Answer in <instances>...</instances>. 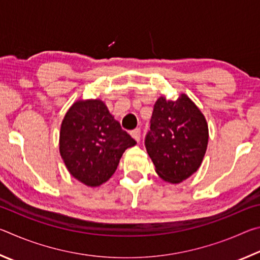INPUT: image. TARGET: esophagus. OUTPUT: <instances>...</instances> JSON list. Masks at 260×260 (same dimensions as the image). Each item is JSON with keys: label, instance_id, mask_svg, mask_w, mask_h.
Listing matches in <instances>:
<instances>
[{"label": "esophagus", "instance_id": "obj_1", "mask_svg": "<svg viewBox=\"0 0 260 260\" xmlns=\"http://www.w3.org/2000/svg\"><path fill=\"white\" fill-rule=\"evenodd\" d=\"M131 135H132V138H133L136 141V142H139L140 138H141V131H140V128H136L134 131H132L131 132Z\"/></svg>", "mask_w": 260, "mask_h": 260}]
</instances>
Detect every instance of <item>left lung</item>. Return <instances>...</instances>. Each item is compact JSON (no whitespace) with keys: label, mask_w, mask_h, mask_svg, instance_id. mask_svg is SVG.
<instances>
[{"label":"left lung","mask_w":260,"mask_h":260,"mask_svg":"<svg viewBox=\"0 0 260 260\" xmlns=\"http://www.w3.org/2000/svg\"><path fill=\"white\" fill-rule=\"evenodd\" d=\"M148 155L159 177L180 183L200 169L209 142V127L197 105L181 94L178 100L160 96L153 105Z\"/></svg>","instance_id":"left-lung-1"}]
</instances>
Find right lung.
Returning <instances> with one entry per match:
<instances>
[{"mask_svg": "<svg viewBox=\"0 0 260 260\" xmlns=\"http://www.w3.org/2000/svg\"><path fill=\"white\" fill-rule=\"evenodd\" d=\"M135 144L98 99L74 102L60 125L61 159L70 174L88 187L107 182L116 172L122 153Z\"/></svg>", "mask_w": 260, "mask_h": 260, "instance_id": "obj_1", "label": "right lung"}]
</instances>
